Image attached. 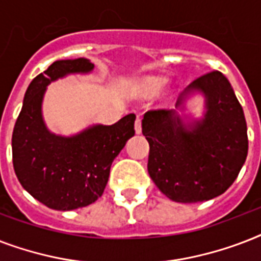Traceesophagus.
Returning <instances> with one entry per match:
<instances>
[{
  "label": "esophagus",
  "instance_id": "34e87169",
  "mask_svg": "<svg viewBox=\"0 0 261 261\" xmlns=\"http://www.w3.org/2000/svg\"><path fill=\"white\" fill-rule=\"evenodd\" d=\"M135 133L137 134L142 133V123H141V118L139 116H137V119H135Z\"/></svg>",
  "mask_w": 261,
  "mask_h": 261
}]
</instances>
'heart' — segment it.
<instances>
[{
    "label": "heart",
    "instance_id": "b5f03b06",
    "mask_svg": "<svg viewBox=\"0 0 261 261\" xmlns=\"http://www.w3.org/2000/svg\"><path fill=\"white\" fill-rule=\"evenodd\" d=\"M165 85H167V79H164V77H150L143 83L142 92L145 96H153V94L159 93Z\"/></svg>",
    "mask_w": 261,
    "mask_h": 261
}]
</instances>
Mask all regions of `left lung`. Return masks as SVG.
Segmentation results:
<instances>
[{"label":"left lung","mask_w":261,"mask_h":261,"mask_svg":"<svg viewBox=\"0 0 261 261\" xmlns=\"http://www.w3.org/2000/svg\"><path fill=\"white\" fill-rule=\"evenodd\" d=\"M195 95L203 98L200 117L186 107ZM142 133L150 146L147 172L173 202L198 203L222 195L247 160L243 107L229 80L219 71L190 84L174 110L146 112Z\"/></svg>","instance_id":"left-lung-1"}]
</instances>
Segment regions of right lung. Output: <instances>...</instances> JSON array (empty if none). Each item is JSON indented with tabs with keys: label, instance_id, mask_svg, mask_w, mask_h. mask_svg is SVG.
<instances>
[{
	"label": "right lung",
	"instance_id": "add662e5",
	"mask_svg": "<svg viewBox=\"0 0 261 261\" xmlns=\"http://www.w3.org/2000/svg\"><path fill=\"white\" fill-rule=\"evenodd\" d=\"M87 58L55 61L32 80L12 137L13 167L22 188L53 210L94 203L104 192L115 157L134 137L135 115L107 126L93 123L70 135L55 134L43 118L47 87L71 74H90Z\"/></svg>",
	"mask_w": 261,
	"mask_h": 261
}]
</instances>
